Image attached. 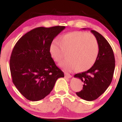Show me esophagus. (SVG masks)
Returning a JSON list of instances; mask_svg holds the SVG:
<instances>
[{
  "label": "esophagus",
  "mask_w": 122,
  "mask_h": 122,
  "mask_svg": "<svg viewBox=\"0 0 122 122\" xmlns=\"http://www.w3.org/2000/svg\"><path fill=\"white\" fill-rule=\"evenodd\" d=\"M65 76H66V77H67V78H71V77H72V76H71L70 74L67 73V72H65Z\"/></svg>",
  "instance_id": "34e87169"
}]
</instances>
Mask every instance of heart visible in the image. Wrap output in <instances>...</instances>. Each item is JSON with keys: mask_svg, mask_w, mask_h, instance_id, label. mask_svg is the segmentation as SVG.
<instances>
[{"mask_svg": "<svg viewBox=\"0 0 122 122\" xmlns=\"http://www.w3.org/2000/svg\"><path fill=\"white\" fill-rule=\"evenodd\" d=\"M50 55L55 62H60L67 52L68 58L60 64L64 70L76 68L86 71L96 61L99 46L95 36L87 32L75 31L62 35L60 40L55 39L50 44Z\"/></svg>", "mask_w": 122, "mask_h": 122, "instance_id": "obj_1", "label": "heart"}]
</instances>
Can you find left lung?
I'll return each instance as SVG.
<instances>
[{
  "label": "left lung",
  "mask_w": 122,
  "mask_h": 122,
  "mask_svg": "<svg viewBox=\"0 0 122 122\" xmlns=\"http://www.w3.org/2000/svg\"><path fill=\"white\" fill-rule=\"evenodd\" d=\"M90 31L99 44L97 58L92 68L74 75V77L80 78L84 83L83 90L76 94L87 101L97 99L106 90L112 81L115 68L114 53L109 43L99 32L94 30Z\"/></svg>",
  "instance_id": "left-lung-1"
}]
</instances>
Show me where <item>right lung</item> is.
<instances>
[{
    "label": "right lung",
    "instance_id": "right-lung-1",
    "mask_svg": "<svg viewBox=\"0 0 122 122\" xmlns=\"http://www.w3.org/2000/svg\"><path fill=\"white\" fill-rule=\"evenodd\" d=\"M65 28L38 27L25 34L15 45L10 59L12 81L26 99H43L51 93L58 78L64 77L51 58L49 48Z\"/></svg>",
    "mask_w": 122,
    "mask_h": 122
}]
</instances>
